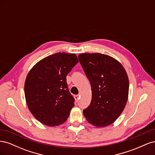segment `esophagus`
I'll return each instance as SVG.
<instances>
[{
    "mask_svg": "<svg viewBox=\"0 0 155 155\" xmlns=\"http://www.w3.org/2000/svg\"><path fill=\"white\" fill-rule=\"evenodd\" d=\"M74 98H75V100H76V101H78L79 97V96H78V95H75V96H74Z\"/></svg>",
    "mask_w": 155,
    "mask_h": 155,
    "instance_id": "obj_1",
    "label": "esophagus"
}]
</instances>
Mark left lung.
Wrapping results in <instances>:
<instances>
[{"label":"left lung","mask_w":155,"mask_h":155,"mask_svg":"<svg viewBox=\"0 0 155 155\" xmlns=\"http://www.w3.org/2000/svg\"><path fill=\"white\" fill-rule=\"evenodd\" d=\"M78 58L92 88L91 104L83 110V114L96 127L110 125L121 114L127 101V74L120 63L107 55L85 53Z\"/></svg>","instance_id":"obj_1"}]
</instances>
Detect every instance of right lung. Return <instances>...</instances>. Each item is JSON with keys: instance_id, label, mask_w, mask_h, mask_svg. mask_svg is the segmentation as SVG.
Instances as JSON below:
<instances>
[{"instance_id": "right-lung-1", "label": "right lung", "mask_w": 155, "mask_h": 155, "mask_svg": "<svg viewBox=\"0 0 155 155\" xmlns=\"http://www.w3.org/2000/svg\"><path fill=\"white\" fill-rule=\"evenodd\" d=\"M78 62L75 54H54L41 60L28 74L26 101L41 123L59 125L68 118L75 100L68 91L66 77Z\"/></svg>"}]
</instances>
